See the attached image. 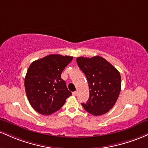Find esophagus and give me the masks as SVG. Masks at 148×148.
I'll return each mask as SVG.
<instances>
[{"label": "esophagus", "instance_id": "1", "mask_svg": "<svg viewBox=\"0 0 148 148\" xmlns=\"http://www.w3.org/2000/svg\"><path fill=\"white\" fill-rule=\"evenodd\" d=\"M77 92H73L72 93V94H73V96H76V95H77Z\"/></svg>", "mask_w": 148, "mask_h": 148}]
</instances>
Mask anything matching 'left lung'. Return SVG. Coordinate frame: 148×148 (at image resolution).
I'll use <instances>...</instances> for the list:
<instances>
[{"instance_id": "left-lung-1", "label": "left lung", "mask_w": 148, "mask_h": 148, "mask_svg": "<svg viewBox=\"0 0 148 148\" xmlns=\"http://www.w3.org/2000/svg\"><path fill=\"white\" fill-rule=\"evenodd\" d=\"M76 61L87 77L89 98L82 103L84 110L93 115L108 112L117 101L121 91V76L119 71L103 57L80 56Z\"/></svg>"}]
</instances>
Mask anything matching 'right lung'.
Here are the masks:
<instances>
[{
  "instance_id": "obj_1",
  "label": "right lung",
  "mask_w": 148,
  "mask_h": 148,
  "mask_svg": "<svg viewBox=\"0 0 148 148\" xmlns=\"http://www.w3.org/2000/svg\"><path fill=\"white\" fill-rule=\"evenodd\" d=\"M73 56L49 54L34 61L24 79L25 90L30 104L40 114L49 115L59 109L71 95L61 79V73Z\"/></svg>"
}]
</instances>
